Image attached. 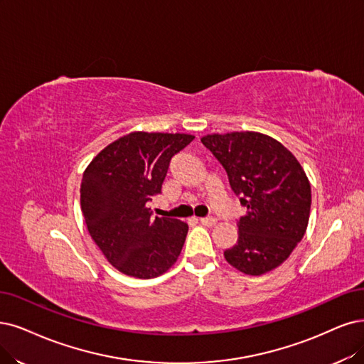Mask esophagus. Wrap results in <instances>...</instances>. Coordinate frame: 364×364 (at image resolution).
<instances>
[{"label":"esophagus","mask_w":364,"mask_h":364,"mask_svg":"<svg viewBox=\"0 0 364 364\" xmlns=\"http://www.w3.org/2000/svg\"><path fill=\"white\" fill-rule=\"evenodd\" d=\"M216 218H213V216H210V218H200L199 219V223H203V225H205V226H214L216 225Z\"/></svg>","instance_id":"34e87169"}]
</instances>
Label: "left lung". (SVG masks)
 Returning a JSON list of instances; mask_svg holds the SVG:
<instances>
[{
    "label": "left lung",
    "mask_w": 364,
    "mask_h": 364,
    "mask_svg": "<svg viewBox=\"0 0 364 364\" xmlns=\"http://www.w3.org/2000/svg\"><path fill=\"white\" fill-rule=\"evenodd\" d=\"M200 142L225 168L232 192L247 208L225 259L250 276L274 270L301 241L311 213V183L299 160L257 132L207 134Z\"/></svg>",
    "instance_id": "obj_1"
}]
</instances>
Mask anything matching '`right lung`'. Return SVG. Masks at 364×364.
<instances>
[{
	"instance_id": "1",
	"label": "right lung",
	"mask_w": 364,
	"mask_h": 364,
	"mask_svg": "<svg viewBox=\"0 0 364 364\" xmlns=\"http://www.w3.org/2000/svg\"><path fill=\"white\" fill-rule=\"evenodd\" d=\"M193 139L184 133L134 132L107 145L85 169L80 208L94 243L118 272L153 279L177 261L189 226L153 218L146 203L161 193L171 159Z\"/></svg>"
}]
</instances>
